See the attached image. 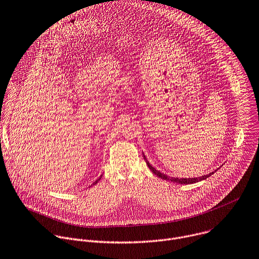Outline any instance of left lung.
Returning a JSON list of instances; mask_svg holds the SVG:
<instances>
[{
	"mask_svg": "<svg viewBox=\"0 0 259 259\" xmlns=\"http://www.w3.org/2000/svg\"><path fill=\"white\" fill-rule=\"evenodd\" d=\"M144 159H146V157H145V156H144ZM146 163H147L148 167L150 168V170H151L155 176H157V177H159V178H161V179H163V180H166V181H171V182H174V183H178V184H194V183L200 182V181H202V180L207 179L208 177H210L211 175H213V174H214V172H211V174H209V175H207V176H202V177H200V178H194V179H178V178H169V177H167V176H165V175L161 174L160 171L156 170V169H155L153 166H151V164H150L147 160H146Z\"/></svg>",
	"mask_w": 259,
	"mask_h": 259,
	"instance_id": "obj_1",
	"label": "left lung"
}]
</instances>
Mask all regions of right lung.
Wrapping results in <instances>:
<instances>
[{
	"label": "right lung",
	"instance_id": "add662e5",
	"mask_svg": "<svg viewBox=\"0 0 259 259\" xmlns=\"http://www.w3.org/2000/svg\"><path fill=\"white\" fill-rule=\"evenodd\" d=\"M101 178H102V176H101ZM101 178H100L99 180H101ZM99 180H98V181H99ZM98 181H97V182H98ZM97 182H96V183H94V185H95V184H97Z\"/></svg>",
	"mask_w": 259,
	"mask_h": 259
}]
</instances>
